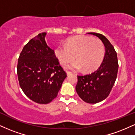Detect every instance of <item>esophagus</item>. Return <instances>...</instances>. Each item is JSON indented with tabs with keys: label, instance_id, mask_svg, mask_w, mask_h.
Listing matches in <instances>:
<instances>
[{
	"label": "esophagus",
	"instance_id": "esophagus-1",
	"mask_svg": "<svg viewBox=\"0 0 135 135\" xmlns=\"http://www.w3.org/2000/svg\"><path fill=\"white\" fill-rule=\"evenodd\" d=\"M72 73L71 72H69V71H66V74H67L68 75H71V74H72Z\"/></svg>",
	"mask_w": 135,
	"mask_h": 135
}]
</instances>
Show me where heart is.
I'll list each match as a JSON object with an SVG mask.
<instances>
[{"instance_id":"heart-1","label":"heart","mask_w":135,"mask_h":135,"mask_svg":"<svg viewBox=\"0 0 135 135\" xmlns=\"http://www.w3.org/2000/svg\"><path fill=\"white\" fill-rule=\"evenodd\" d=\"M55 55L61 65L65 66L74 58L76 61L66 66L67 69L91 72L100 65L105 56V46L100 40L86 35L73 37L65 45L55 49Z\"/></svg>"}]
</instances>
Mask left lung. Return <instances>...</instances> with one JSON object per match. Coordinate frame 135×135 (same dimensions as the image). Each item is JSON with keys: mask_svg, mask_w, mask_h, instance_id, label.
<instances>
[{"mask_svg": "<svg viewBox=\"0 0 135 135\" xmlns=\"http://www.w3.org/2000/svg\"><path fill=\"white\" fill-rule=\"evenodd\" d=\"M102 41L105 48L103 61L94 72L85 75H77L75 90L84 102L97 103L107 98L117 78L118 60L114 46L102 34L90 32Z\"/></svg>", "mask_w": 135, "mask_h": 135, "instance_id": "8db88e82", "label": "left lung"}]
</instances>
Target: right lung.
<instances>
[{
	"instance_id": "add662e5",
	"label": "right lung",
	"mask_w": 135,
	"mask_h": 135,
	"mask_svg": "<svg viewBox=\"0 0 135 135\" xmlns=\"http://www.w3.org/2000/svg\"><path fill=\"white\" fill-rule=\"evenodd\" d=\"M46 32L39 33L24 46L17 66L21 89L40 104L49 103L57 97L66 77L54 50L46 44Z\"/></svg>"
}]
</instances>
